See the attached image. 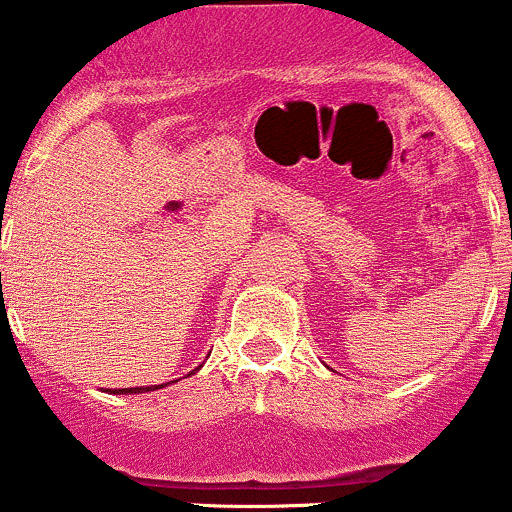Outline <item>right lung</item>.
<instances>
[{
	"mask_svg": "<svg viewBox=\"0 0 512 512\" xmlns=\"http://www.w3.org/2000/svg\"><path fill=\"white\" fill-rule=\"evenodd\" d=\"M196 371H199V368H196ZM191 376V373H189ZM144 391H154V388H149V386H139V388H121V391H114V393H144Z\"/></svg>",
	"mask_w": 512,
	"mask_h": 512,
	"instance_id": "right-lung-1",
	"label": "right lung"
}]
</instances>
